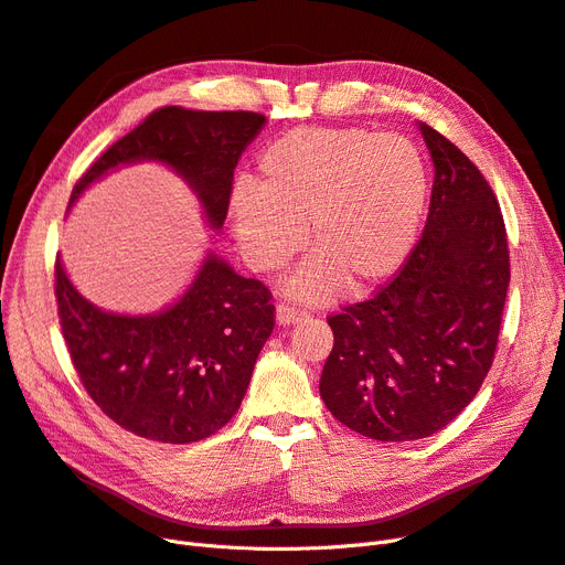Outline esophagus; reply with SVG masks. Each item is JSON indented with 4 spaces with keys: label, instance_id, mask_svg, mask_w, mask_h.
<instances>
[{
    "label": "esophagus",
    "instance_id": "esophagus-1",
    "mask_svg": "<svg viewBox=\"0 0 565 565\" xmlns=\"http://www.w3.org/2000/svg\"><path fill=\"white\" fill-rule=\"evenodd\" d=\"M275 316H277V323H279V326H290V323H298V321H302V318H305V313H302V311L292 309V307H288V305H279Z\"/></svg>",
    "mask_w": 565,
    "mask_h": 565
}]
</instances>
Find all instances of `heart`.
<instances>
[{"label":"heart","mask_w":565,"mask_h":565,"mask_svg":"<svg viewBox=\"0 0 565 565\" xmlns=\"http://www.w3.org/2000/svg\"><path fill=\"white\" fill-rule=\"evenodd\" d=\"M260 184L231 191L237 247L256 273H277L305 244L313 254L284 288L323 305L349 286L372 290L406 265L427 210L429 175L415 142L362 127H300L269 142Z\"/></svg>","instance_id":"b5f03b06"}]
</instances>
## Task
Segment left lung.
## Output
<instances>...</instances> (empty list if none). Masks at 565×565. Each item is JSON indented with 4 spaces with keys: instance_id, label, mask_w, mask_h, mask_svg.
Instances as JSON below:
<instances>
[{
    "instance_id": "obj_1",
    "label": "left lung",
    "mask_w": 565,
    "mask_h": 565,
    "mask_svg": "<svg viewBox=\"0 0 565 565\" xmlns=\"http://www.w3.org/2000/svg\"><path fill=\"white\" fill-rule=\"evenodd\" d=\"M434 163L427 224L402 273L330 318L321 397L376 440L436 434L473 402L492 366L510 281L492 186L459 147L418 121Z\"/></svg>"
}]
</instances>
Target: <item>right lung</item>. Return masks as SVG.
<instances>
[{"mask_svg": "<svg viewBox=\"0 0 565 565\" xmlns=\"http://www.w3.org/2000/svg\"><path fill=\"white\" fill-rule=\"evenodd\" d=\"M263 127L258 113L161 108L89 166L68 210L115 170L159 163L189 186L205 226L218 235L235 166ZM55 292L66 347L89 397L119 427L161 444L203 440L233 418L275 328L269 290L237 275L216 252L203 256L173 302L152 313L96 307L73 286L60 256Z\"/></svg>", "mask_w": 565, "mask_h": 565, "instance_id": "obj_1", "label": "right lung"}]
</instances>
